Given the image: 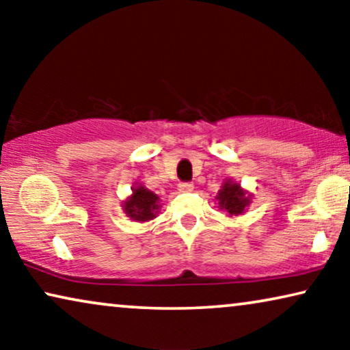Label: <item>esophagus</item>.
<instances>
[{
  "label": "esophagus",
  "mask_w": 350,
  "mask_h": 350,
  "mask_svg": "<svg viewBox=\"0 0 350 350\" xmlns=\"http://www.w3.org/2000/svg\"><path fill=\"white\" fill-rule=\"evenodd\" d=\"M178 189L181 191V193H191V191L194 189V185L193 183H180Z\"/></svg>",
  "instance_id": "34e87169"
}]
</instances>
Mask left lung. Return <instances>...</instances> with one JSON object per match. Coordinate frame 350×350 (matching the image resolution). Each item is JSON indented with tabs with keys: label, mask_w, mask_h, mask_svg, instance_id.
<instances>
[{
	"label": "left lung",
	"mask_w": 350,
	"mask_h": 350,
	"mask_svg": "<svg viewBox=\"0 0 350 350\" xmlns=\"http://www.w3.org/2000/svg\"><path fill=\"white\" fill-rule=\"evenodd\" d=\"M252 198L253 194L243 189L241 183H237L232 178H226L223 181L221 189L218 191L215 199L218 202V208L226 212L229 218H234L247 212V208L252 204Z\"/></svg>",
	"instance_id": "obj_1"
}]
</instances>
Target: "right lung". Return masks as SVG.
Returning a JSON list of instances; mask_svg holds the SVG:
<instances>
[{
    "mask_svg": "<svg viewBox=\"0 0 350 350\" xmlns=\"http://www.w3.org/2000/svg\"><path fill=\"white\" fill-rule=\"evenodd\" d=\"M159 196L152 193L146 186L135 183L132 188V194L126 200H122V210L132 221L146 223L157 217L161 210Z\"/></svg>",
    "mask_w": 350,
    "mask_h": 350,
    "instance_id": "obj_1",
    "label": "right lung"
}]
</instances>
